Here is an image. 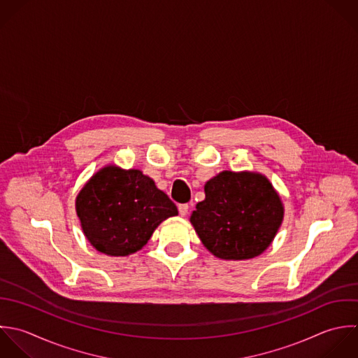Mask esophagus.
Segmentation results:
<instances>
[{
  "mask_svg": "<svg viewBox=\"0 0 358 358\" xmlns=\"http://www.w3.org/2000/svg\"><path fill=\"white\" fill-rule=\"evenodd\" d=\"M178 212H180V215H181L182 217H185V216L188 215V212H189V205H188V203H181V205H178Z\"/></svg>",
  "mask_w": 358,
  "mask_h": 358,
  "instance_id": "esophagus-1",
  "label": "esophagus"
}]
</instances>
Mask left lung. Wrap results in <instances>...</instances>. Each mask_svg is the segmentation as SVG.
<instances>
[{
  "label": "left lung",
  "instance_id": "8db88e82",
  "mask_svg": "<svg viewBox=\"0 0 358 358\" xmlns=\"http://www.w3.org/2000/svg\"><path fill=\"white\" fill-rule=\"evenodd\" d=\"M283 216L282 199L265 176L222 171L205 184V199L189 220L215 257L243 261L271 245Z\"/></svg>",
  "mask_w": 358,
  "mask_h": 358
}]
</instances>
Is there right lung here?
Returning <instances> with one entry per match:
<instances>
[{
    "mask_svg": "<svg viewBox=\"0 0 358 358\" xmlns=\"http://www.w3.org/2000/svg\"><path fill=\"white\" fill-rule=\"evenodd\" d=\"M75 206L87 241L110 257L139 251L163 220L178 215L174 202L150 177L113 164L92 176Z\"/></svg>",
    "mask_w": 358,
    "mask_h": 358,
    "instance_id": "right-lung-1",
    "label": "right lung"
}]
</instances>
